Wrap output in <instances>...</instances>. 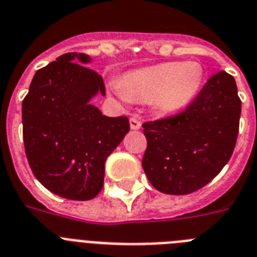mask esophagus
Wrapping results in <instances>:
<instances>
[{"instance_id":"esophagus-1","label":"esophagus","mask_w":257,"mask_h":257,"mask_svg":"<svg viewBox=\"0 0 257 257\" xmlns=\"http://www.w3.org/2000/svg\"><path fill=\"white\" fill-rule=\"evenodd\" d=\"M129 124H131V129H133V131H138V129L141 128V121L136 116H132L131 119H129Z\"/></svg>"}]
</instances>
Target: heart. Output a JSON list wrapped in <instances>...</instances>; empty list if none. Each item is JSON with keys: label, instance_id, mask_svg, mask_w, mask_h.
Instances as JSON below:
<instances>
[{"label": "heart", "instance_id": "heart-1", "mask_svg": "<svg viewBox=\"0 0 257 257\" xmlns=\"http://www.w3.org/2000/svg\"><path fill=\"white\" fill-rule=\"evenodd\" d=\"M203 77L202 66L196 62H164L131 71L112 86L124 99L151 101L159 112L175 113L194 101Z\"/></svg>", "mask_w": 257, "mask_h": 257}]
</instances>
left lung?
Segmentation results:
<instances>
[{
  "label": "left lung",
  "instance_id": "1",
  "mask_svg": "<svg viewBox=\"0 0 257 257\" xmlns=\"http://www.w3.org/2000/svg\"><path fill=\"white\" fill-rule=\"evenodd\" d=\"M240 108L235 80L220 71L186 110L144 122L147 147L142 167L156 190L185 195L211 182L233 154Z\"/></svg>",
  "mask_w": 257,
  "mask_h": 257
}]
</instances>
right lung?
I'll list each match as a JSON object with an SVG mask.
<instances>
[{"mask_svg":"<svg viewBox=\"0 0 257 257\" xmlns=\"http://www.w3.org/2000/svg\"><path fill=\"white\" fill-rule=\"evenodd\" d=\"M90 58L67 53L33 76L22 104L26 155L35 177L51 193L89 200L103 187L104 163L129 132L126 116L108 117L90 104L106 94Z\"/></svg>","mask_w":257,"mask_h":257,"instance_id":"right-lung-1","label":"right lung"}]
</instances>
